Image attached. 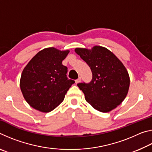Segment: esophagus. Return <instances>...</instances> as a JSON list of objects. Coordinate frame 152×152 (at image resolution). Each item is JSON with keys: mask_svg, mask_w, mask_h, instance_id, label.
Returning <instances> with one entry per match:
<instances>
[{"mask_svg": "<svg viewBox=\"0 0 152 152\" xmlns=\"http://www.w3.org/2000/svg\"><path fill=\"white\" fill-rule=\"evenodd\" d=\"M80 81H81V78H80V77H79V78H78V79L76 80L75 82H76V84H78V83H79V82H80Z\"/></svg>", "mask_w": 152, "mask_h": 152, "instance_id": "34e87169", "label": "esophagus"}]
</instances>
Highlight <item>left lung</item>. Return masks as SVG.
I'll list each match as a JSON object with an SVG mask.
<instances>
[{"mask_svg": "<svg viewBox=\"0 0 152 152\" xmlns=\"http://www.w3.org/2000/svg\"><path fill=\"white\" fill-rule=\"evenodd\" d=\"M75 52L91 69L92 79L88 84H77L86 102L97 110L108 113L124 101L130 78L125 66L106 48L94 46L91 50L76 48Z\"/></svg>", "mask_w": 152, "mask_h": 152, "instance_id": "1", "label": "left lung"}]
</instances>
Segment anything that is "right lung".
I'll use <instances>...</instances> for the list:
<instances>
[{
    "label": "right lung",
    "mask_w": 152,
    "mask_h": 152,
    "mask_svg": "<svg viewBox=\"0 0 152 152\" xmlns=\"http://www.w3.org/2000/svg\"><path fill=\"white\" fill-rule=\"evenodd\" d=\"M69 50L48 48L39 51L23 70L20 88L31 107L43 113L55 109L64 101L74 82L66 76L68 68L62 61Z\"/></svg>",
    "instance_id": "1"
}]
</instances>
